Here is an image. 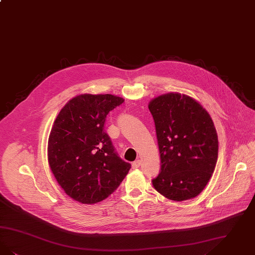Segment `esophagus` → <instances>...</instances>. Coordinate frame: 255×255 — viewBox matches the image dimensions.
<instances>
[{
  "instance_id": "obj_1",
  "label": "esophagus",
  "mask_w": 255,
  "mask_h": 255,
  "mask_svg": "<svg viewBox=\"0 0 255 255\" xmlns=\"http://www.w3.org/2000/svg\"><path fill=\"white\" fill-rule=\"evenodd\" d=\"M140 165H141V161L140 160H135V161H133L132 163V169H137V168L140 167Z\"/></svg>"
}]
</instances>
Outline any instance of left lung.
<instances>
[{"label": "left lung", "instance_id": "1", "mask_svg": "<svg viewBox=\"0 0 255 255\" xmlns=\"http://www.w3.org/2000/svg\"><path fill=\"white\" fill-rule=\"evenodd\" d=\"M149 110L161 163L152 180L154 189L174 201L194 198L203 191L217 162L218 138L210 115L179 93L153 99Z\"/></svg>", "mask_w": 255, "mask_h": 255}]
</instances>
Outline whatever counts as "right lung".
Masks as SVG:
<instances>
[{"instance_id":"1","label":"right lung","mask_w":255,"mask_h":255,"mask_svg":"<svg viewBox=\"0 0 255 255\" xmlns=\"http://www.w3.org/2000/svg\"><path fill=\"white\" fill-rule=\"evenodd\" d=\"M123 98L84 94L59 113L48 139V162L65 194L76 201L95 204L107 198L129 172L104 130L106 117Z\"/></svg>"}]
</instances>
